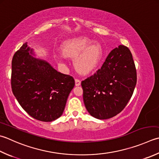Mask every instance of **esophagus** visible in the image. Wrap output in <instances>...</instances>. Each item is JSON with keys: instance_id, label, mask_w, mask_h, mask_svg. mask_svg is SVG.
I'll return each mask as SVG.
<instances>
[{"instance_id": "1", "label": "esophagus", "mask_w": 159, "mask_h": 159, "mask_svg": "<svg viewBox=\"0 0 159 159\" xmlns=\"http://www.w3.org/2000/svg\"><path fill=\"white\" fill-rule=\"evenodd\" d=\"M75 85L76 86H79L80 85V80L78 79H75Z\"/></svg>"}]
</instances>
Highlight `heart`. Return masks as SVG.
<instances>
[{"mask_svg":"<svg viewBox=\"0 0 159 159\" xmlns=\"http://www.w3.org/2000/svg\"><path fill=\"white\" fill-rule=\"evenodd\" d=\"M61 49L65 57L74 58V67L83 75L93 72L100 64L104 54L100 43L87 37L67 40L62 45Z\"/></svg>","mask_w":159,"mask_h":159,"instance_id":"heart-1","label":"heart"}]
</instances>
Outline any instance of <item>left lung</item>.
Masks as SVG:
<instances>
[{
	"instance_id": "1",
	"label": "left lung",
	"mask_w": 159,
	"mask_h": 159,
	"mask_svg": "<svg viewBox=\"0 0 159 159\" xmlns=\"http://www.w3.org/2000/svg\"><path fill=\"white\" fill-rule=\"evenodd\" d=\"M136 80L132 53L119 45L111 51L101 69L81 82L87 110L98 119L115 116L131 98Z\"/></svg>"
}]
</instances>
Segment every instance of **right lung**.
Masks as SVG:
<instances>
[{"instance_id":"add662e5","label":"right lung","mask_w":159,"mask_h":159,"mask_svg":"<svg viewBox=\"0 0 159 159\" xmlns=\"http://www.w3.org/2000/svg\"><path fill=\"white\" fill-rule=\"evenodd\" d=\"M32 54L27 43L14 54L11 61L12 92L30 116L51 122L63 114L75 81L72 76L58 72L48 62L35 58Z\"/></svg>"}]
</instances>
